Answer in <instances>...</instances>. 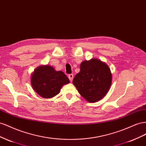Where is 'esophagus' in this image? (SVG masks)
<instances>
[{
  "mask_svg": "<svg viewBox=\"0 0 146 146\" xmlns=\"http://www.w3.org/2000/svg\"><path fill=\"white\" fill-rule=\"evenodd\" d=\"M68 78H69L70 81L71 82H72V81H73V74H69V75H68Z\"/></svg>",
  "mask_w": 146,
  "mask_h": 146,
  "instance_id": "34e87169",
  "label": "esophagus"
}]
</instances>
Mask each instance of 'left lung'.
Wrapping results in <instances>:
<instances>
[{"label":"left lung","mask_w":146,"mask_h":146,"mask_svg":"<svg viewBox=\"0 0 146 146\" xmlns=\"http://www.w3.org/2000/svg\"><path fill=\"white\" fill-rule=\"evenodd\" d=\"M111 83L109 66L96 58L81 62L80 72L73 80L78 92L89 103L102 100L109 91Z\"/></svg>","instance_id":"left-lung-1"}]
</instances>
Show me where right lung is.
I'll return each instance as SVG.
<instances>
[{"label":"right lung","instance_id":"1","mask_svg":"<svg viewBox=\"0 0 146 146\" xmlns=\"http://www.w3.org/2000/svg\"><path fill=\"white\" fill-rule=\"evenodd\" d=\"M69 82V79L64 72L56 71L49 65L36 67L31 78L33 89L44 98H51L59 94L62 86Z\"/></svg>","mask_w":146,"mask_h":146}]
</instances>
